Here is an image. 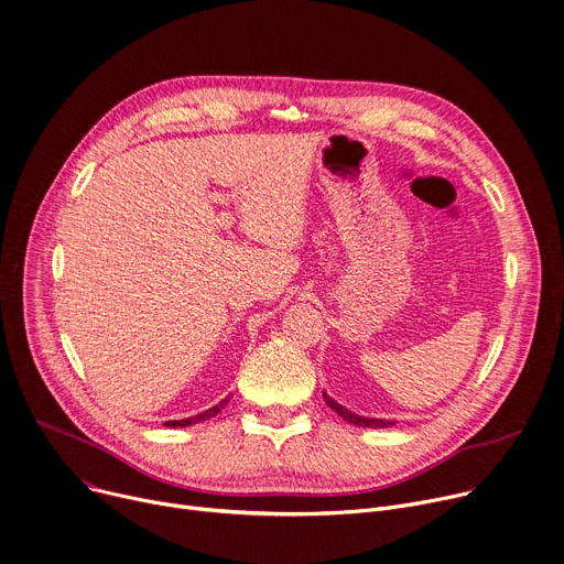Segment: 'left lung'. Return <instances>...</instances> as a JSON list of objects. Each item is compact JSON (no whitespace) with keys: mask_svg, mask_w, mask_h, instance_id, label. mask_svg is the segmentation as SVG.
<instances>
[{"mask_svg":"<svg viewBox=\"0 0 564 564\" xmlns=\"http://www.w3.org/2000/svg\"><path fill=\"white\" fill-rule=\"evenodd\" d=\"M323 397H325V403L336 412V414H340L347 423H354V425H358V427H390V425H394V421H388V419H369V416H358V414H354L351 410H347V408H343L340 403H336L332 397H327L325 392H323Z\"/></svg>","mask_w":564,"mask_h":564,"instance_id":"obj_1","label":"left lung"}]
</instances>
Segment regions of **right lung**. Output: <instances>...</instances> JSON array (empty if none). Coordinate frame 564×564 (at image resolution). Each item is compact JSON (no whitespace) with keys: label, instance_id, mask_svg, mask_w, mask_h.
<instances>
[{"label":"right lung","instance_id":"right-lung-1","mask_svg":"<svg viewBox=\"0 0 564 564\" xmlns=\"http://www.w3.org/2000/svg\"><path fill=\"white\" fill-rule=\"evenodd\" d=\"M226 403H228V399L219 401L217 405H213V408H208L206 412H199V414H195V416H187V419H181V421H165V425H167V427H185V425H193V423H197V421H206V419L215 416L217 412H221V408H224Z\"/></svg>","mask_w":564,"mask_h":564}]
</instances>
